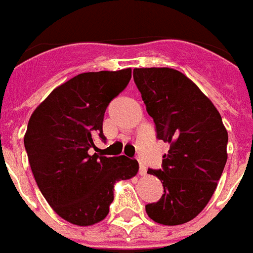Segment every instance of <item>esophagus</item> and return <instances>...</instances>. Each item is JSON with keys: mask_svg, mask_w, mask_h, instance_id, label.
Returning a JSON list of instances; mask_svg holds the SVG:
<instances>
[{"mask_svg": "<svg viewBox=\"0 0 253 253\" xmlns=\"http://www.w3.org/2000/svg\"><path fill=\"white\" fill-rule=\"evenodd\" d=\"M139 174L140 175H146L147 174V169L144 165H139Z\"/></svg>", "mask_w": 253, "mask_h": 253, "instance_id": "esophagus-1", "label": "esophagus"}]
</instances>
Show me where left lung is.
<instances>
[{
    "label": "left lung",
    "instance_id": "left-lung-1",
    "mask_svg": "<svg viewBox=\"0 0 253 253\" xmlns=\"http://www.w3.org/2000/svg\"><path fill=\"white\" fill-rule=\"evenodd\" d=\"M133 80L157 137L169 143L157 175L164 195L147 204L152 221L174 226L193 219L207 206L227 159V130L212 102L191 79L171 68H136Z\"/></svg>",
    "mask_w": 253,
    "mask_h": 253
}]
</instances>
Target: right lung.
Masks as SVG:
<instances>
[{
    "mask_svg": "<svg viewBox=\"0 0 253 253\" xmlns=\"http://www.w3.org/2000/svg\"><path fill=\"white\" fill-rule=\"evenodd\" d=\"M132 69L80 73L54 88L34 110L24 135L32 174L50 207L65 221L89 226L105 219L114 184L137 174L136 159L89 154L105 140L103 116Z\"/></svg>",
    "mask_w": 253,
    "mask_h": 253,
    "instance_id": "obj_1",
    "label": "right lung"
}]
</instances>
